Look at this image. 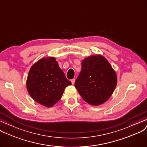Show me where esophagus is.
<instances>
[{
    "instance_id": "esophagus-1",
    "label": "esophagus",
    "mask_w": 147,
    "mask_h": 147,
    "mask_svg": "<svg viewBox=\"0 0 147 147\" xmlns=\"http://www.w3.org/2000/svg\"><path fill=\"white\" fill-rule=\"evenodd\" d=\"M75 82V79H72V80H71V82H72V85L74 84Z\"/></svg>"
}]
</instances>
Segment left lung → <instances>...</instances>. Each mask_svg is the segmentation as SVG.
Returning <instances> with one entry per match:
<instances>
[{
  "instance_id": "1",
  "label": "left lung",
  "mask_w": 147,
  "mask_h": 147,
  "mask_svg": "<svg viewBox=\"0 0 147 147\" xmlns=\"http://www.w3.org/2000/svg\"><path fill=\"white\" fill-rule=\"evenodd\" d=\"M81 71L75 86L88 103L100 105L113 94L117 83V74L103 55L89 56L81 63Z\"/></svg>"
}]
</instances>
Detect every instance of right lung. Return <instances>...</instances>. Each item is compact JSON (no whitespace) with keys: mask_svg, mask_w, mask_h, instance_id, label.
<instances>
[{"mask_svg":"<svg viewBox=\"0 0 147 147\" xmlns=\"http://www.w3.org/2000/svg\"><path fill=\"white\" fill-rule=\"evenodd\" d=\"M71 84L53 57L40 59L33 64L26 81L27 90L32 99L48 108L58 102L65 88Z\"/></svg>","mask_w":147,"mask_h":147,"instance_id":"obj_1","label":"right lung"}]
</instances>
